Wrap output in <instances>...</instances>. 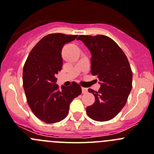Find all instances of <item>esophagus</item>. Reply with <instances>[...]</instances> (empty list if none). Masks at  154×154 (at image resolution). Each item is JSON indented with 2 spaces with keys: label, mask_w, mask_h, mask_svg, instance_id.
<instances>
[{
  "label": "esophagus",
  "mask_w": 154,
  "mask_h": 154,
  "mask_svg": "<svg viewBox=\"0 0 154 154\" xmlns=\"http://www.w3.org/2000/svg\"><path fill=\"white\" fill-rule=\"evenodd\" d=\"M88 92V89L86 87H82V93H87Z\"/></svg>",
  "instance_id": "34e87169"
}]
</instances>
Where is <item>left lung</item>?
Wrapping results in <instances>:
<instances>
[{
	"instance_id": "1",
	"label": "left lung",
	"mask_w": 154,
	"mask_h": 154,
	"mask_svg": "<svg viewBox=\"0 0 154 154\" xmlns=\"http://www.w3.org/2000/svg\"><path fill=\"white\" fill-rule=\"evenodd\" d=\"M91 53V74L98 77V92L89 89L95 103L87 106V115L97 122L116 117L126 104L132 88V71L127 57L109 37L103 35H80Z\"/></svg>"
}]
</instances>
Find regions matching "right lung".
<instances>
[{"label": "right lung", "mask_w": 154, "mask_h": 154, "mask_svg": "<svg viewBox=\"0 0 154 154\" xmlns=\"http://www.w3.org/2000/svg\"><path fill=\"white\" fill-rule=\"evenodd\" d=\"M77 35L61 33L43 37L30 51L23 70V88L32 112L40 120L51 124L68 115L69 106L81 94V87L73 82L58 88L55 75L61 70V50Z\"/></svg>", "instance_id": "add662e5"}]
</instances>
